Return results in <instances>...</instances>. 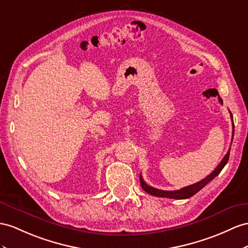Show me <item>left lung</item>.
<instances>
[{"mask_svg":"<svg viewBox=\"0 0 248 248\" xmlns=\"http://www.w3.org/2000/svg\"><path fill=\"white\" fill-rule=\"evenodd\" d=\"M231 117H232V113H231ZM233 133H234V125H233V122H232V138H233ZM230 152H231V148H230V150H228V152L226 153V155L224 156L223 159H222L221 162L219 163V166L216 168L215 170H213V172L206 177V178L202 179L201 181L197 182V183H194V185H192V186H186L183 188L177 189V190L158 189V188H155L153 186H150L149 185H147V183L144 182L142 176L140 174V176H139V179H140L141 187L143 188L144 192H147L148 194L156 196V197H164V198H172V199H187V198H189V197H192L195 194L198 193L200 189H202L207 185V183L211 182L215 178V177H217L220 174L222 169L225 167V164L228 161V158H230Z\"/></svg>","mask_w":248,"mask_h":248,"instance_id":"obj_1","label":"left lung"}]
</instances>
